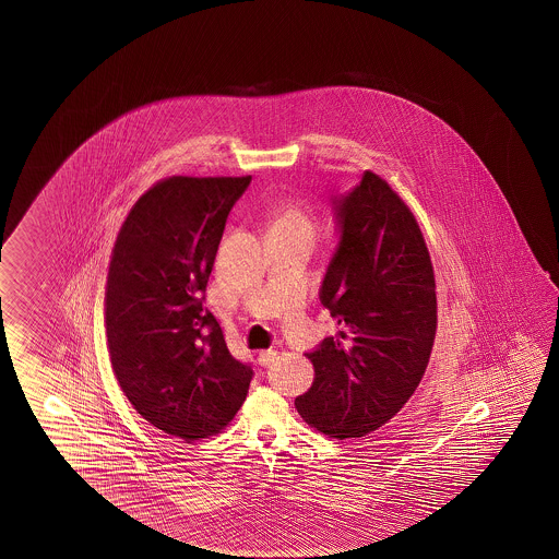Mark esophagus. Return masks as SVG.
I'll return each mask as SVG.
<instances>
[{
    "instance_id": "34e87169",
    "label": "esophagus",
    "mask_w": 559,
    "mask_h": 559,
    "mask_svg": "<svg viewBox=\"0 0 559 559\" xmlns=\"http://www.w3.org/2000/svg\"><path fill=\"white\" fill-rule=\"evenodd\" d=\"M276 357H278V353H276L275 348H266V350H259L257 360H259L261 367H271L275 362Z\"/></svg>"
}]
</instances>
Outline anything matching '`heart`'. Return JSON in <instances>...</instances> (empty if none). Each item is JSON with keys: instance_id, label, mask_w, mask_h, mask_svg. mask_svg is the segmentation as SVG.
Returning <instances> with one entry per match:
<instances>
[{"instance_id": "obj_1", "label": "heart", "mask_w": 559, "mask_h": 559, "mask_svg": "<svg viewBox=\"0 0 559 559\" xmlns=\"http://www.w3.org/2000/svg\"><path fill=\"white\" fill-rule=\"evenodd\" d=\"M269 236L271 238L316 239L318 226L310 212L296 202H281L269 212Z\"/></svg>"}]
</instances>
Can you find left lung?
Segmentation results:
<instances>
[{"instance_id":"left-lung-1","label":"left lung","mask_w":559,"mask_h":559,"mask_svg":"<svg viewBox=\"0 0 559 559\" xmlns=\"http://www.w3.org/2000/svg\"><path fill=\"white\" fill-rule=\"evenodd\" d=\"M337 204L335 255L321 304L338 333L308 353L304 421L333 439H358L400 413L421 384L437 335V284L419 222L374 171Z\"/></svg>"}]
</instances>
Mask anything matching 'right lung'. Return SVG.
<instances>
[{
  "label": "right lung",
  "mask_w": 559,
  "mask_h": 559,
  "mask_svg": "<svg viewBox=\"0 0 559 559\" xmlns=\"http://www.w3.org/2000/svg\"><path fill=\"white\" fill-rule=\"evenodd\" d=\"M249 181L251 175L165 177L134 202L110 251V367L134 409L185 442L226 429L253 376L202 308L226 218Z\"/></svg>",
  "instance_id": "add662e5"
}]
</instances>
